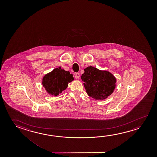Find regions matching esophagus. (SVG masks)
<instances>
[{
    "label": "esophagus",
    "mask_w": 157,
    "mask_h": 157,
    "mask_svg": "<svg viewBox=\"0 0 157 157\" xmlns=\"http://www.w3.org/2000/svg\"><path fill=\"white\" fill-rule=\"evenodd\" d=\"M75 78H76V79H79V73H75Z\"/></svg>",
    "instance_id": "1"
}]
</instances>
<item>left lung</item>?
<instances>
[{
    "instance_id": "obj_1",
    "label": "left lung",
    "mask_w": 157,
    "mask_h": 157,
    "mask_svg": "<svg viewBox=\"0 0 157 157\" xmlns=\"http://www.w3.org/2000/svg\"><path fill=\"white\" fill-rule=\"evenodd\" d=\"M81 79L87 95L96 100L107 98L116 89V78L106 70L89 66L84 69Z\"/></svg>"
}]
</instances>
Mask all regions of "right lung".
Listing matches in <instances>:
<instances>
[{"label":"right lung","mask_w":157,"mask_h":157,"mask_svg":"<svg viewBox=\"0 0 157 157\" xmlns=\"http://www.w3.org/2000/svg\"><path fill=\"white\" fill-rule=\"evenodd\" d=\"M75 79L73 75L59 67L44 75L42 79V85L47 93L52 96H57L68 87V83Z\"/></svg>","instance_id":"add662e5"}]
</instances>
